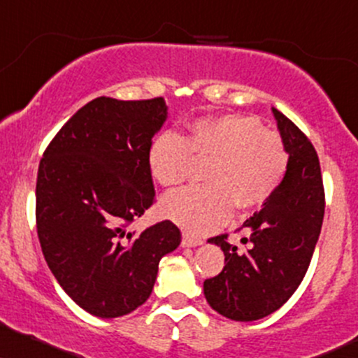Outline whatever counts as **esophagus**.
<instances>
[{"label":"esophagus","instance_id":"34e87169","mask_svg":"<svg viewBox=\"0 0 358 358\" xmlns=\"http://www.w3.org/2000/svg\"><path fill=\"white\" fill-rule=\"evenodd\" d=\"M203 242H201L200 238H193V236L190 235H183L182 238V247L185 248H193V247H198V245H201Z\"/></svg>","mask_w":358,"mask_h":358}]
</instances>
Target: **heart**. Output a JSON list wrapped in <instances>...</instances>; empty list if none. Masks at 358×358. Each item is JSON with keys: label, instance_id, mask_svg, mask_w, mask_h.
I'll use <instances>...</instances> for the list:
<instances>
[{"label": "heart", "instance_id": "heart-1", "mask_svg": "<svg viewBox=\"0 0 358 358\" xmlns=\"http://www.w3.org/2000/svg\"><path fill=\"white\" fill-rule=\"evenodd\" d=\"M193 160H208L206 185L168 196L162 212L196 235L223 225L234 208L245 212L264 205L288 166L282 138L248 115L195 120L185 138L171 131L158 135L146 155L150 175L170 192L187 182Z\"/></svg>", "mask_w": 358, "mask_h": 358}]
</instances>
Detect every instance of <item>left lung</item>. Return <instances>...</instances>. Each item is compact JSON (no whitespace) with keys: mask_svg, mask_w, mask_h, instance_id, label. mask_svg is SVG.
<instances>
[{"mask_svg":"<svg viewBox=\"0 0 358 358\" xmlns=\"http://www.w3.org/2000/svg\"><path fill=\"white\" fill-rule=\"evenodd\" d=\"M287 148L288 166L264 208L243 223L247 248L215 236L225 255L217 277L203 282L206 302L215 312L236 322L264 318L294 295L307 273L325 212L320 162L307 136L294 122L272 108Z\"/></svg>","mask_w":358,"mask_h":358,"instance_id":"left-lung-1","label":"left lung"}]
</instances>
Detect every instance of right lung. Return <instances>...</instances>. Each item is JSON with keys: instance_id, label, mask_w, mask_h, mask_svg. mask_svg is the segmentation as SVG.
<instances>
[{"instance_id": "1", "label": "right lung", "mask_w": 358, "mask_h": 358, "mask_svg": "<svg viewBox=\"0 0 358 358\" xmlns=\"http://www.w3.org/2000/svg\"><path fill=\"white\" fill-rule=\"evenodd\" d=\"M163 98L86 103L43 153L38 238L51 273L81 308L127 315L152 295L162 257L182 242L170 220L127 230L155 201L146 155L166 122Z\"/></svg>"}]
</instances>
